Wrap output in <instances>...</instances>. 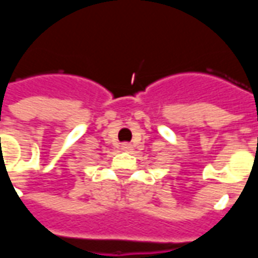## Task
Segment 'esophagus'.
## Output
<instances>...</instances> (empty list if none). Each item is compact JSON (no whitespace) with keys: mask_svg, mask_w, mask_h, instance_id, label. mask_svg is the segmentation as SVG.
I'll return each instance as SVG.
<instances>
[{"mask_svg":"<svg viewBox=\"0 0 258 258\" xmlns=\"http://www.w3.org/2000/svg\"><path fill=\"white\" fill-rule=\"evenodd\" d=\"M131 148H133V146L130 145V144H127V142L121 145V149H123L124 152H130V151H131Z\"/></svg>","mask_w":258,"mask_h":258,"instance_id":"obj_1","label":"esophagus"}]
</instances>
